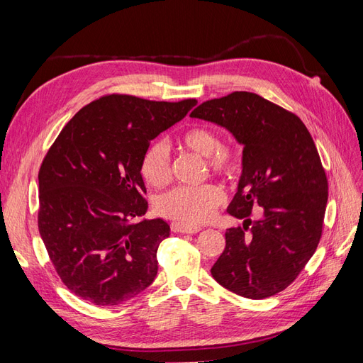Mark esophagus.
Instances as JSON below:
<instances>
[{
	"label": "esophagus",
	"mask_w": 363,
	"mask_h": 363,
	"mask_svg": "<svg viewBox=\"0 0 363 363\" xmlns=\"http://www.w3.org/2000/svg\"><path fill=\"white\" fill-rule=\"evenodd\" d=\"M171 230L174 233H191V235H194V233H199L201 228L200 227H188V225H183L180 223H172Z\"/></svg>",
	"instance_id": "1"
}]
</instances>
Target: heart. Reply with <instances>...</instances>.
<instances>
[{
    "label": "heart",
    "instance_id": "obj_1",
    "mask_svg": "<svg viewBox=\"0 0 363 363\" xmlns=\"http://www.w3.org/2000/svg\"><path fill=\"white\" fill-rule=\"evenodd\" d=\"M182 145L206 157L208 171L215 177L235 180L242 171V157L228 144H221L213 128L194 125L182 135ZM140 172L155 188L168 184L172 179V157L168 142L159 138L151 142L140 159ZM225 200L224 191L213 183L201 186H175L156 199L157 212L175 223L199 227L211 221Z\"/></svg>",
    "mask_w": 363,
    "mask_h": 363
}]
</instances>
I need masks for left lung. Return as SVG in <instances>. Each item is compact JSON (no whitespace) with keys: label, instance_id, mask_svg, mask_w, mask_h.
I'll return each mask as SVG.
<instances>
[{"label":"left lung","instance_id":"obj_1","mask_svg":"<svg viewBox=\"0 0 363 363\" xmlns=\"http://www.w3.org/2000/svg\"><path fill=\"white\" fill-rule=\"evenodd\" d=\"M192 118L225 127L244 145L242 175L212 277L240 296L263 300L286 289L316 251L328 183L315 142L295 113L252 92H232L194 108ZM261 218L252 221L250 212Z\"/></svg>","mask_w":363,"mask_h":363}]
</instances>
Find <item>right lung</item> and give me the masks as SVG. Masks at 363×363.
Listing matches in <instances>:
<instances>
[{
	"label": "right lung",
	"instance_id": "1",
	"mask_svg": "<svg viewBox=\"0 0 363 363\" xmlns=\"http://www.w3.org/2000/svg\"><path fill=\"white\" fill-rule=\"evenodd\" d=\"M195 104L107 94L80 108L47 151L38 227L57 276L79 298L116 306L155 281L169 225L138 223L148 207L140 159Z\"/></svg>",
	"mask_w": 363,
	"mask_h": 363
}]
</instances>
